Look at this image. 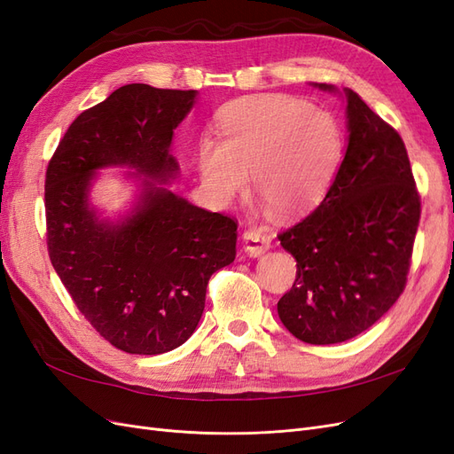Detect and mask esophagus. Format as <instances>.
<instances>
[{
    "instance_id": "1",
    "label": "esophagus",
    "mask_w": 454,
    "mask_h": 454,
    "mask_svg": "<svg viewBox=\"0 0 454 454\" xmlns=\"http://www.w3.org/2000/svg\"><path fill=\"white\" fill-rule=\"evenodd\" d=\"M242 246L250 255H259V254H263L270 248V237L267 235L263 229L250 227L248 231H244Z\"/></svg>"
}]
</instances>
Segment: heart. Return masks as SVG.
Listing matches in <instances>:
<instances>
[{"mask_svg":"<svg viewBox=\"0 0 454 454\" xmlns=\"http://www.w3.org/2000/svg\"><path fill=\"white\" fill-rule=\"evenodd\" d=\"M217 130L219 140H200L197 164L219 202L244 193L252 174L255 193L274 214H301L324 197L339 167L342 138L335 119L286 94L227 104Z\"/></svg>","mask_w":454,"mask_h":454,"instance_id":"b5f03b06","label":"heart"}]
</instances>
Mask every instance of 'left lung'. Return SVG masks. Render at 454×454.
I'll return each instance as SVG.
<instances>
[{"instance_id":"1","label":"left lung","mask_w":454,"mask_h":454,"mask_svg":"<svg viewBox=\"0 0 454 454\" xmlns=\"http://www.w3.org/2000/svg\"><path fill=\"white\" fill-rule=\"evenodd\" d=\"M347 104L348 147L333 184L318 208L278 235L297 261L278 316L309 345L348 340L388 312L405 290L420 222L402 136L350 89Z\"/></svg>"}]
</instances>
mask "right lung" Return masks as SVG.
Returning <instances> with one entry per match:
<instances>
[{"label":"right lung","mask_w":454,"mask_h":454,"mask_svg":"<svg viewBox=\"0 0 454 454\" xmlns=\"http://www.w3.org/2000/svg\"><path fill=\"white\" fill-rule=\"evenodd\" d=\"M195 94L121 87L72 122L47 167L51 263L79 312L129 354L168 352L193 335L210 277L237 255V222L167 189H149L127 222L106 225L89 208L87 187L107 164L172 176V134Z\"/></svg>","instance_id":"add662e5"}]
</instances>
